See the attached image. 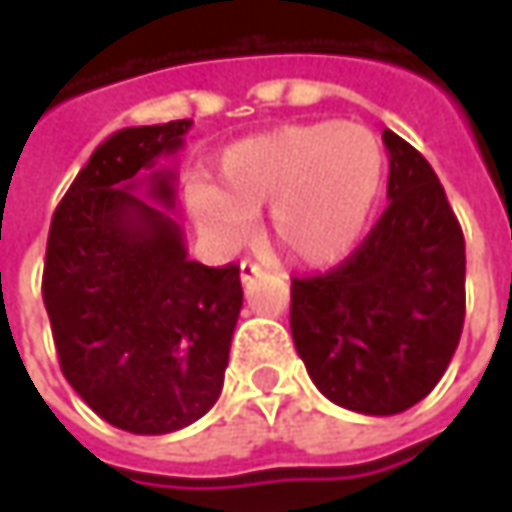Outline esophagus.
I'll list each match as a JSON object with an SVG mask.
<instances>
[{"instance_id":"obj_1","label":"esophagus","mask_w":512,"mask_h":512,"mask_svg":"<svg viewBox=\"0 0 512 512\" xmlns=\"http://www.w3.org/2000/svg\"><path fill=\"white\" fill-rule=\"evenodd\" d=\"M239 273H242V282H250V279H253V276H259V273H262V267L259 265H253V262H242V265H239Z\"/></svg>"}]
</instances>
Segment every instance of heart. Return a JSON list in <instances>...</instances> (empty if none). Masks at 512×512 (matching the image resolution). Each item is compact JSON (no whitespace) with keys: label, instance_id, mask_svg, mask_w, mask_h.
I'll return each instance as SVG.
<instances>
[{"label":"heart","instance_id":"1","mask_svg":"<svg viewBox=\"0 0 512 512\" xmlns=\"http://www.w3.org/2000/svg\"><path fill=\"white\" fill-rule=\"evenodd\" d=\"M382 139L364 125L307 122L242 139L190 207L219 242H239L267 207V236L299 265H333L362 239L384 185Z\"/></svg>","mask_w":512,"mask_h":512}]
</instances>
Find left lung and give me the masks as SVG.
Wrapping results in <instances>:
<instances>
[{"label": "left lung", "instance_id": "8db88e82", "mask_svg": "<svg viewBox=\"0 0 512 512\" xmlns=\"http://www.w3.org/2000/svg\"><path fill=\"white\" fill-rule=\"evenodd\" d=\"M390 205L342 265L293 279L290 330L313 384L364 416L402 413L439 384L464 327V236L413 145L382 133Z\"/></svg>", "mask_w": 512, "mask_h": 512}]
</instances>
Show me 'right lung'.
I'll use <instances>...</instances> for the list:
<instances>
[{
  "mask_svg": "<svg viewBox=\"0 0 512 512\" xmlns=\"http://www.w3.org/2000/svg\"><path fill=\"white\" fill-rule=\"evenodd\" d=\"M190 119L113 133L59 202L48 233L42 299L70 387L119 430L162 436L202 419L225 384L242 310L239 267L187 259L173 173ZM153 169L149 198L135 190Z\"/></svg>",
  "mask_w": 512,
  "mask_h": 512,
  "instance_id": "add662e5",
  "label": "right lung"
}]
</instances>
